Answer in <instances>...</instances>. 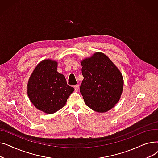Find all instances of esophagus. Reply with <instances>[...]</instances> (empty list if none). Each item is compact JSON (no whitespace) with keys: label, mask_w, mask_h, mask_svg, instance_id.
<instances>
[{"label":"esophagus","mask_w":158,"mask_h":158,"mask_svg":"<svg viewBox=\"0 0 158 158\" xmlns=\"http://www.w3.org/2000/svg\"><path fill=\"white\" fill-rule=\"evenodd\" d=\"M79 88V85H75L74 86V89H75V90H76V91H78Z\"/></svg>","instance_id":"1"}]
</instances>
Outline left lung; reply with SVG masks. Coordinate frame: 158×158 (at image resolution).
Instances as JSON below:
<instances>
[{"label":"left lung","mask_w":158,"mask_h":158,"mask_svg":"<svg viewBox=\"0 0 158 158\" xmlns=\"http://www.w3.org/2000/svg\"><path fill=\"white\" fill-rule=\"evenodd\" d=\"M84 77L80 92L85 104L94 111L105 113L119 101L123 79L120 70L102 52H97L81 61Z\"/></svg>","instance_id":"left-lung-1"}]
</instances>
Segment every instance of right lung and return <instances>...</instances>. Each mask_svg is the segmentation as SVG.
Wrapping results in <instances>:
<instances>
[{"label":"right lung","mask_w":158,"mask_h":158,"mask_svg":"<svg viewBox=\"0 0 158 158\" xmlns=\"http://www.w3.org/2000/svg\"><path fill=\"white\" fill-rule=\"evenodd\" d=\"M57 69L56 61L44 60L38 64L28 81L27 93L30 101L47 114H53L61 109L74 91Z\"/></svg>","instance_id":"add662e5"}]
</instances>
